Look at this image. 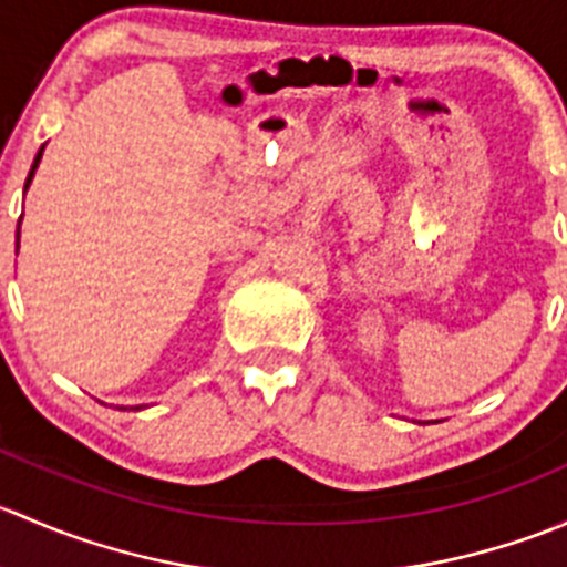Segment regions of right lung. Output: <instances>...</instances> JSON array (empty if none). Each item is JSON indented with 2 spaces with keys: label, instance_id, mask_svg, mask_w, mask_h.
I'll return each mask as SVG.
<instances>
[{
  "label": "right lung",
  "instance_id": "add662e5",
  "mask_svg": "<svg viewBox=\"0 0 567 567\" xmlns=\"http://www.w3.org/2000/svg\"><path fill=\"white\" fill-rule=\"evenodd\" d=\"M40 156H43V147H40V151H38V156H35V164H32L30 175H27V183H24V192H27V188H30L32 177H35V169H38V164H40ZM16 249H19V233H16ZM136 409H142V405H136Z\"/></svg>",
  "mask_w": 567,
  "mask_h": 567
}]
</instances>
